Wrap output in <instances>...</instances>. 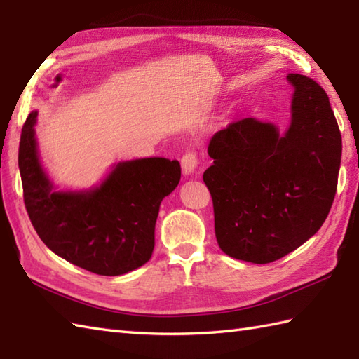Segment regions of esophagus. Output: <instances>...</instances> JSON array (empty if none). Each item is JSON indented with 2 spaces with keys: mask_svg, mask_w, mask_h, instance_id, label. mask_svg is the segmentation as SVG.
Listing matches in <instances>:
<instances>
[{
  "mask_svg": "<svg viewBox=\"0 0 359 359\" xmlns=\"http://www.w3.org/2000/svg\"><path fill=\"white\" fill-rule=\"evenodd\" d=\"M197 163H199V158H197L194 152H187V154H184V157H182V170H184V174H193L197 168Z\"/></svg>",
  "mask_w": 359,
  "mask_h": 359,
  "instance_id": "1",
  "label": "esophagus"
}]
</instances>
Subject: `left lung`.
Segmentation results:
<instances>
[{
    "instance_id": "8db88e82",
    "label": "left lung",
    "mask_w": 359,
    "mask_h": 359,
    "mask_svg": "<svg viewBox=\"0 0 359 359\" xmlns=\"http://www.w3.org/2000/svg\"><path fill=\"white\" fill-rule=\"evenodd\" d=\"M292 123L243 118L212 135V165L203 172L215 208L220 250L234 259L269 264L313 236L337 194L342 140L325 90L301 74Z\"/></svg>"
}]
</instances>
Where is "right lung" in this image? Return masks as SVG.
<instances>
[{
  "label": "right lung",
  "instance_id": "obj_1",
  "mask_svg": "<svg viewBox=\"0 0 359 359\" xmlns=\"http://www.w3.org/2000/svg\"><path fill=\"white\" fill-rule=\"evenodd\" d=\"M36 112L21 129L22 196L36 234L67 262L120 276L149 261L160 202L180 182V163L163 157L120 162L88 191H55L38 158Z\"/></svg>",
  "mask_w": 359,
  "mask_h": 359
}]
</instances>
